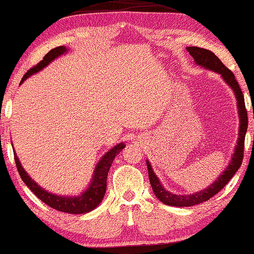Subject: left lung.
Wrapping results in <instances>:
<instances>
[{
  "label": "left lung",
  "mask_w": 254,
  "mask_h": 254,
  "mask_svg": "<svg viewBox=\"0 0 254 254\" xmlns=\"http://www.w3.org/2000/svg\"><path fill=\"white\" fill-rule=\"evenodd\" d=\"M186 50L189 54L193 57L194 62L197 65L201 66V68L211 70V71L219 73L221 78L225 81L227 85L232 89L237 99V108H238V115H239V133H238V140H237V145L234 147V151L231 157V160L226 169L221 172L216 181H214L210 186H207L204 190H200L198 192H194L192 194H176L172 193L160 184L159 178L157 177L156 173L153 172L152 166H151L149 160H146L147 165V172H149V179L151 188H152L155 195L162 201L163 204L170 205V206H193V205H198L200 203H204L217 194L221 189L225 186L230 179H232L234 173L238 171L243 162L244 157V142H245V134L247 131V111L245 108V101H244V95L242 92V89L237 82L236 77H234L233 72L231 71L221 63V61L214 55L212 51L203 49V48L198 47H186Z\"/></svg>",
  "instance_id": "obj_1"
}]
</instances>
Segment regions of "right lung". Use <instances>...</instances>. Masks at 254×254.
I'll list each match as a JSON object with an SVG mask.
<instances>
[{"instance_id":"right-lung-1","label":"right lung","mask_w":254,"mask_h":254,"mask_svg":"<svg viewBox=\"0 0 254 254\" xmlns=\"http://www.w3.org/2000/svg\"><path fill=\"white\" fill-rule=\"evenodd\" d=\"M68 51V48L64 46L57 47L55 49L50 50L37 65H35L34 68L28 70L27 73L23 76V78H22L20 84H22L28 77L41 71L42 69L46 68L48 64L53 62L54 60L64 55V54H66ZM124 143H118L117 145L111 147V149L102 157L101 160L97 163V165L95 166L94 175H92V178L91 181H90L88 188H86L83 192H81L78 195H71V197H70V195H60L51 193V192L47 191L46 189L41 188V186L38 185L23 169V166H22L16 152H14V155L16 168L18 170V173H20L22 181H23L24 184L34 192L35 195H36L38 199H41L43 203H46L47 205H49L50 207L55 208L57 211H61V212L82 214L88 213L90 211L95 210V208L102 203V200H103L105 195V191H107V178L109 170L111 168L114 159L116 158V156L124 149Z\"/></svg>"}]
</instances>
